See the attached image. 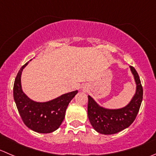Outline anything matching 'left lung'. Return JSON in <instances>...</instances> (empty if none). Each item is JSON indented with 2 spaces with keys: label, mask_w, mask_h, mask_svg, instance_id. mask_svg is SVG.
Returning a JSON list of instances; mask_svg holds the SVG:
<instances>
[{
  "label": "left lung",
  "mask_w": 156,
  "mask_h": 156,
  "mask_svg": "<svg viewBox=\"0 0 156 156\" xmlns=\"http://www.w3.org/2000/svg\"><path fill=\"white\" fill-rule=\"evenodd\" d=\"M130 69L136 83V91L126 107L118 110L103 108L88 96L87 116L97 132L105 135L115 134L129 127L135 120L143 101V90L137 72L133 66Z\"/></svg>",
  "instance_id": "1"
}]
</instances>
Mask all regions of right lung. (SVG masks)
I'll list each match as a JSON object with an SVG mask.
<instances>
[{
    "label": "right lung",
    "mask_w": 156,
    "mask_h": 156,
    "mask_svg": "<svg viewBox=\"0 0 156 156\" xmlns=\"http://www.w3.org/2000/svg\"><path fill=\"white\" fill-rule=\"evenodd\" d=\"M28 62L20 69L13 84V98L18 112L24 124L30 129L40 133H52L62 124L68 105L78 90L65 94L48 102L32 101L23 92L20 83L21 73Z\"/></svg>",
    "instance_id": "right-lung-1"
}]
</instances>
